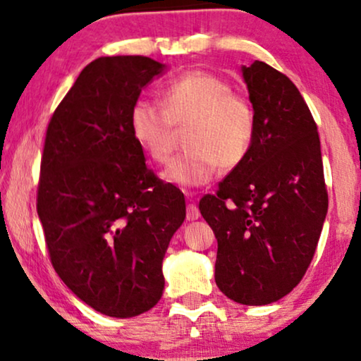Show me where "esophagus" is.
I'll return each mask as SVG.
<instances>
[{
	"label": "esophagus",
	"instance_id": "1",
	"mask_svg": "<svg viewBox=\"0 0 361 361\" xmlns=\"http://www.w3.org/2000/svg\"><path fill=\"white\" fill-rule=\"evenodd\" d=\"M200 217V212H199V207L195 204H189L187 205V221L192 222V221H197Z\"/></svg>",
	"mask_w": 361,
	"mask_h": 361
}]
</instances>
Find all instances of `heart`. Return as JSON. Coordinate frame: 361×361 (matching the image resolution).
<instances>
[{
	"mask_svg": "<svg viewBox=\"0 0 361 361\" xmlns=\"http://www.w3.org/2000/svg\"><path fill=\"white\" fill-rule=\"evenodd\" d=\"M161 104L137 99L129 111V129L152 161L166 162L177 129H186L185 147L164 171V179L184 189L209 184L224 171L237 169L250 151L255 133L249 102L233 94L226 79L189 71L162 87Z\"/></svg>",
	"mask_w": 361,
	"mask_h": 361,
	"instance_id": "obj_1",
	"label": "heart"
}]
</instances>
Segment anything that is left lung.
<instances>
[{
  "instance_id": "8db88e82",
  "label": "left lung",
  "mask_w": 361,
  "mask_h": 361,
  "mask_svg": "<svg viewBox=\"0 0 361 361\" xmlns=\"http://www.w3.org/2000/svg\"><path fill=\"white\" fill-rule=\"evenodd\" d=\"M254 109L250 151L199 209L217 238L215 283L242 305H269L305 275L324 227L320 137L297 86L269 64L242 66Z\"/></svg>"
}]
</instances>
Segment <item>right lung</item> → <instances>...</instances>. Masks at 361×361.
<instances>
[{
	"label": "right lung",
	"mask_w": 361,
	"mask_h": 361,
	"mask_svg": "<svg viewBox=\"0 0 361 361\" xmlns=\"http://www.w3.org/2000/svg\"><path fill=\"white\" fill-rule=\"evenodd\" d=\"M166 71L146 56L92 61L46 133L37 215L51 262L107 317L140 315L161 300L164 255L185 219L184 194L147 169L129 129L130 107Z\"/></svg>",
	"instance_id": "1"
}]
</instances>
